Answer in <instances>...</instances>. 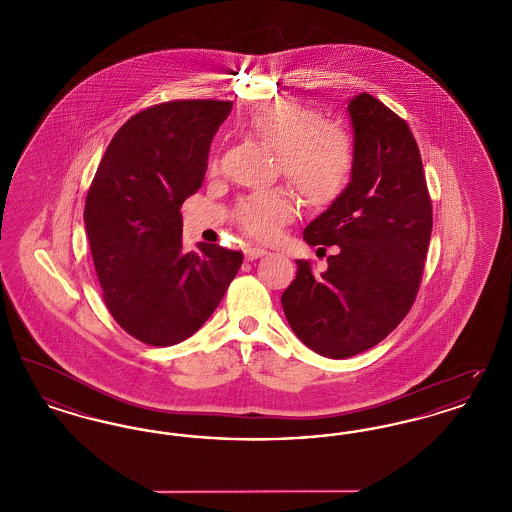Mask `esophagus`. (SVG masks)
Here are the masks:
<instances>
[{"instance_id": "1", "label": "esophagus", "mask_w": 512, "mask_h": 512, "mask_svg": "<svg viewBox=\"0 0 512 512\" xmlns=\"http://www.w3.org/2000/svg\"><path fill=\"white\" fill-rule=\"evenodd\" d=\"M267 249H263V247H245V257L249 259V261H253V259H259V257H263V255H267Z\"/></svg>"}]
</instances>
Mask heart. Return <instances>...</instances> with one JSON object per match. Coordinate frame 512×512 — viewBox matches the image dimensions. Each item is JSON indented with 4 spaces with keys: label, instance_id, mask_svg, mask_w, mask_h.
I'll return each instance as SVG.
<instances>
[{
    "label": "heart",
    "instance_id": "obj_1",
    "mask_svg": "<svg viewBox=\"0 0 512 512\" xmlns=\"http://www.w3.org/2000/svg\"><path fill=\"white\" fill-rule=\"evenodd\" d=\"M245 128L276 151V171L284 174L309 207L334 203L347 188L355 169L351 134L336 122L295 101H276L253 111ZM217 163H211L215 169ZM295 217V199L286 188H270L244 197L236 222L259 242L274 240Z\"/></svg>",
    "mask_w": 512,
    "mask_h": 512
}]
</instances>
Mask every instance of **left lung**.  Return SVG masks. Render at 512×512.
Listing matches in <instances>:
<instances>
[{"mask_svg":"<svg viewBox=\"0 0 512 512\" xmlns=\"http://www.w3.org/2000/svg\"><path fill=\"white\" fill-rule=\"evenodd\" d=\"M347 111L351 182L303 232L307 244L336 245V253L324 272L297 261L282 293L295 336L330 359L363 353L407 317L432 234V199L409 124L366 92Z\"/></svg>","mask_w":512,"mask_h":512,"instance_id":"1","label":"left lung"}]
</instances>
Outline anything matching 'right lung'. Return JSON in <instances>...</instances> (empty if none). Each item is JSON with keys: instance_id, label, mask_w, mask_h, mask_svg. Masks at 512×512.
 I'll use <instances>...</instances> for the list:
<instances>
[{"instance_id": "add662e5", "label": "right lung", "mask_w": 512, "mask_h": 512, "mask_svg": "<svg viewBox=\"0 0 512 512\" xmlns=\"http://www.w3.org/2000/svg\"><path fill=\"white\" fill-rule=\"evenodd\" d=\"M232 101L174 99L122 124L86 195L84 222L103 301L132 338L169 347L219 307L244 261L217 244L182 245L186 197L205 178Z\"/></svg>"}]
</instances>
